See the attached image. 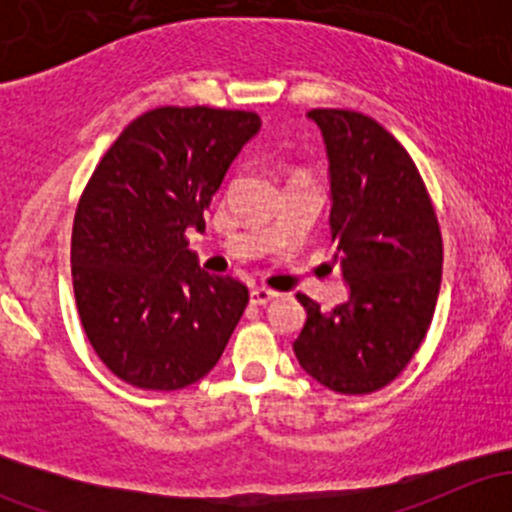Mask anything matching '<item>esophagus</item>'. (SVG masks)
Instances as JSON below:
<instances>
[{"instance_id": "obj_1", "label": "esophagus", "mask_w": 512, "mask_h": 512, "mask_svg": "<svg viewBox=\"0 0 512 512\" xmlns=\"http://www.w3.org/2000/svg\"><path fill=\"white\" fill-rule=\"evenodd\" d=\"M277 297V292H272V289H265V287H257V289H252L250 292V302L252 304H267V302H272V299Z\"/></svg>"}]
</instances>
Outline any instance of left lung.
Listing matches in <instances>:
<instances>
[{
	"instance_id": "obj_1",
	"label": "left lung",
	"mask_w": 512,
	"mask_h": 512,
	"mask_svg": "<svg viewBox=\"0 0 512 512\" xmlns=\"http://www.w3.org/2000/svg\"><path fill=\"white\" fill-rule=\"evenodd\" d=\"M307 116L327 143L329 227L349 299L319 312L297 294L307 322L292 347L327 389L371 394L391 384L426 339L441 289V227L414 158L381 123L347 108Z\"/></svg>"
}]
</instances>
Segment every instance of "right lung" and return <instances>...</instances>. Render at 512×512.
I'll use <instances>...</instances> for the list:
<instances>
[{"label":"right lung","mask_w":512,"mask_h":512,"mask_svg":"<svg viewBox=\"0 0 512 512\" xmlns=\"http://www.w3.org/2000/svg\"><path fill=\"white\" fill-rule=\"evenodd\" d=\"M255 111L160 106L133 118L98 160L74 215L71 277L98 359L146 391L203 379L225 352L250 292L208 275L188 250Z\"/></svg>","instance_id":"1"}]
</instances>
